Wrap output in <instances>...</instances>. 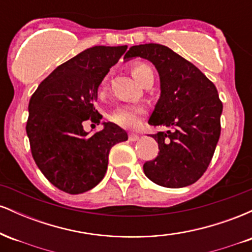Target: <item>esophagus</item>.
Here are the masks:
<instances>
[{"label":"esophagus","instance_id":"1","mask_svg":"<svg viewBox=\"0 0 252 252\" xmlns=\"http://www.w3.org/2000/svg\"><path fill=\"white\" fill-rule=\"evenodd\" d=\"M138 140V135L136 134H130L129 135V141L130 142H135V141Z\"/></svg>","mask_w":252,"mask_h":252}]
</instances>
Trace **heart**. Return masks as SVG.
Instances as JSON below:
<instances>
[{"mask_svg": "<svg viewBox=\"0 0 252 252\" xmlns=\"http://www.w3.org/2000/svg\"><path fill=\"white\" fill-rule=\"evenodd\" d=\"M131 73L135 77V79L141 84H143L147 79L154 77L153 74L152 68L149 67L146 63H137L135 65H132L131 67ZM106 85V78L103 80L102 83V89L105 88ZM144 114V109L142 106L137 105H123L118 106L117 109H115L111 114L109 115V118L114 123L118 124L121 126H126V128H130V126H135L136 124L140 122L141 117Z\"/></svg>", "mask_w": 252, "mask_h": 252, "instance_id": "heart-1", "label": "heart"}]
</instances>
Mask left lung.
<instances>
[{
	"label": "left lung",
	"instance_id": "obj_1",
	"mask_svg": "<svg viewBox=\"0 0 252 252\" xmlns=\"http://www.w3.org/2000/svg\"><path fill=\"white\" fill-rule=\"evenodd\" d=\"M140 57L154 63L161 94L148 123L167 131L152 135L158 144L144 174L168 189L194 184L206 172L220 136L222 103L215 84L192 63L158 43L132 46L124 59Z\"/></svg>",
	"mask_w": 252,
	"mask_h": 252
}]
</instances>
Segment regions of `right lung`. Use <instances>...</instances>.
Masks as SVG:
<instances>
[{
    "mask_svg": "<svg viewBox=\"0 0 252 252\" xmlns=\"http://www.w3.org/2000/svg\"><path fill=\"white\" fill-rule=\"evenodd\" d=\"M126 46H94L62 63L37 86L26 126L32 155L52 185L70 194L97 186L108 169L110 149L128 140L117 124L103 123L89 136L84 122L99 124L94 106L98 88ZM94 126V124H91Z\"/></svg>",
    "mask_w": 252,
    "mask_h": 252,
    "instance_id": "right-lung-1",
    "label": "right lung"
}]
</instances>
